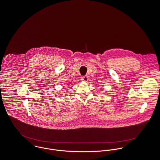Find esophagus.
I'll return each instance as SVG.
<instances>
[{
	"label": "esophagus",
	"instance_id": "34e87169",
	"mask_svg": "<svg viewBox=\"0 0 160 160\" xmlns=\"http://www.w3.org/2000/svg\"><path fill=\"white\" fill-rule=\"evenodd\" d=\"M81 80L84 82H87L88 81V77L87 76H83L81 77Z\"/></svg>",
	"mask_w": 160,
	"mask_h": 160
}]
</instances>
